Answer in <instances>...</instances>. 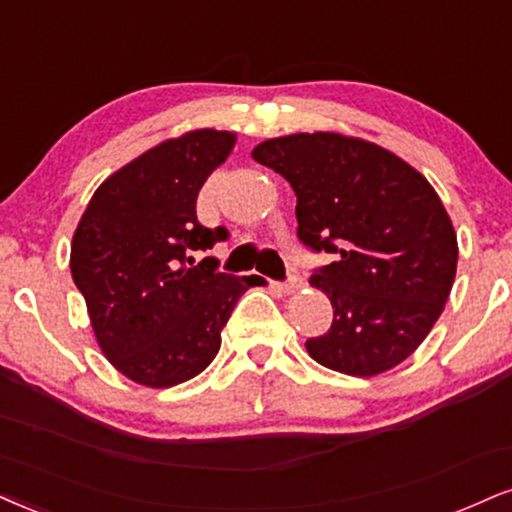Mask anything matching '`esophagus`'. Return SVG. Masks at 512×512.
Returning a JSON list of instances; mask_svg holds the SVG:
<instances>
[{"label":"esophagus","mask_w":512,"mask_h":512,"mask_svg":"<svg viewBox=\"0 0 512 512\" xmlns=\"http://www.w3.org/2000/svg\"><path fill=\"white\" fill-rule=\"evenodd\" d=\"M300 288H303V279H300L298 274H291L286 281L279 283V291H283V293H295V291H300Z\"/></svg>","instance_id":"esophagus-1"}]
</instances>
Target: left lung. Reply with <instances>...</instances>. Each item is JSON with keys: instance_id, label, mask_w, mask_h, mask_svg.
<instances>
[{"instance_id": "1", "label": "left lung", "mask_w": 512, "mask_h": 512, "mask_svg": "<svg viewBox=\"0 0 512 512\" xmlns=\"http://www.w3.org/2000/svg\"><path fill=\"white\" fill-rule=\"evenodd\" d=\"M252 159L291 183L300 243L336 255L312 272L334 322L307 353L350 377L400 365L432 331L458 267L436 190L393 152L338 133L264 140Z\"/></svg>"}]
</instances>
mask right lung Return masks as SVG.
Here are the masks:
<instances>
[{"label": "right lung", "instance_id": "right-lung-1", "mask_svg": "<svg viewBox=\"0 0 512 512\" xmlns=\"http://www.w3.org/2000/svg\"><path fill=\"white\" fill-rule=\"evenodd\" d=\"M236 135L200 128L116 171L92 195L71 243V276L107 360L152 389L197 377L221 346L238 298L260 276L219 272L197 250L229 238L197 221L202 183Z\"/></svg>", "mask_w": 512, "mask_h": 512}]
</instances>
